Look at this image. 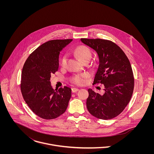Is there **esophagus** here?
Listing matches in <instances>:
<instances>
[{
	"label": "esophagus",
	"instance_id": "esophagus-1",
	"mask_svg": "<svg viewBox=\"0 0 154 154\" xmlns=\"http://www.w3.org/2000/svg\"><path fill=\"white\" fill-rule=\"evenodd\" d=\"M79 91V89H78V88H72V92H73V93H75V92H77V91Z\"/></svg>",
	"mask_w": 154,
	"mask_h": 154
}]
</instances>
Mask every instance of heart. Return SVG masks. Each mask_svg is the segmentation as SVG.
Instances as JSON below:
<instances>
[{"label":"heart","instance_id":"b5f03b06","mask_svg":"<svg viewBox=\"0 0 154 154\" xmlns=\"http://www.w3.org/2000/svg\"><path fill=\"white\" fill-rule=\"evenodd\" d=\"M75 54L78 57V58L82 61L91 59V52L87 47L85 45H80L76 47L74 51ZM67 62V56L66 55L63 56L61 60V65L65 66L66 65ZM89 78V75L87 73H82L79 75H76L73 76L71 79V81L75 84L78 85H82L86 83L87 79Z\"/></svg>","mask_w":154,"mask_h":154}]
</instances>
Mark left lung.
<instances>
[{
	"label": "left lung",
	"instance_id": "obj_1",
	"mask_svg": "<svg viewBox=\"0 0 154 154\" xmlns=\"http://www.w3.org/2000/svg\"><path fill=\"white\" fill-rule=\"evenodd\" d=\"M81 41L98 56L99 66L93 84L101 83L105 87L103 95L88 89V111L98 119H111L124 110L131 99L134 78L131 63L120 47L111 41L100 38Z\"/></svg>",
	"mask_w": 154,
	"mask_h": 154
}]
</instances>
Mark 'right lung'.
Instances as JSON below:
<instances>
[{
  "label": "right lung",
  "mask_w": 154,
  "mask_h": 154,
  "mask_svg": "<svg viewBox=\"0 0 154 154\" xmlns=\"http://www.w3.org/2000/svg\"><path fill=\"white\" fill-rule=\"evenodd\" d=\"M73 40H54L42 44L28 57L23 66L21 90L23 98L40 117L54 119L66 111L72 89L67 87L54 89L51 74L59 69L60 52Z\"/></svg>",
  "instance_id": "right-lung-1"
}]
</instances>
